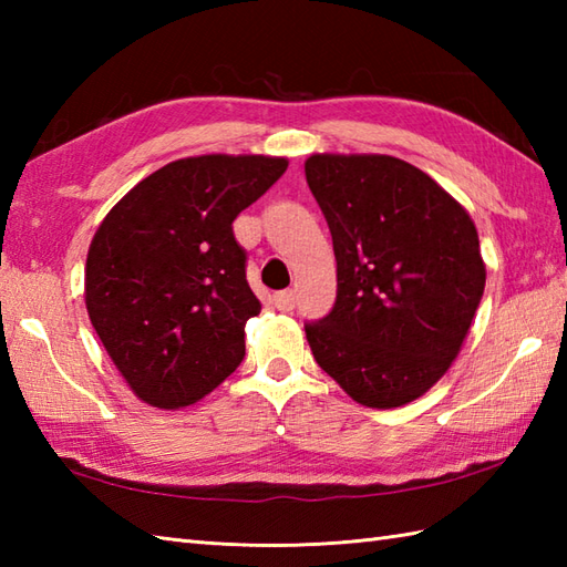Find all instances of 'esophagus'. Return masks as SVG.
<instances>
[{
  "instance_id": "obj_1",
  "label": "esophagus",
  "mask_w": 567,
  "mask_h": 567,
  "mask_svg": "<svg viewBox=\"0 0 567 567\" xmlns=\"http://www.w3.org/2000/svg\"><path fill=\"white\" fill-rule=\"evenodd\" d=\"M272 305L280 309V311H292L297 299H295V292L292 290H282V292H275L272 295Z\"/></svg>"
}]
</instances>
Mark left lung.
Returning <instances> with one entry per match:
<instances>
[{"instance_id":"obj_1","label":"left lung","mask_w":567,"mask_h":567,"mask_svg":"<svg viewBox=\"0 0 567 567\" xmlns=\"http://www.w3.org/2000/svg\"><path fill=\"white\" fill-rule=\"evenodd\" d=\"M305 173L339 282L329 315L305 323L311 353L358 404L414 402L461 353L483 299L477 228L436 179L392 155L317 153Z\"/></svg>"}]
</instances>
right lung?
Here are the masks:
<instances>
[{"instance_id": "add662e5", "label": "right lung", "mask_w": 567, "mask_h": 567, "mask_svg": "<svg viewBox=\"0 0 567 567\" xmlns=\"http://www.w3.org/2000/svg\"><path fill=\"white\" fill-rule=\"evenodd\" d=\"M285 171L287 158L270 155L183 158L104 216L84 265V305L138 400L189 406L244 360L260 302L231 224Z\"/></svg>"}]
</instances>
